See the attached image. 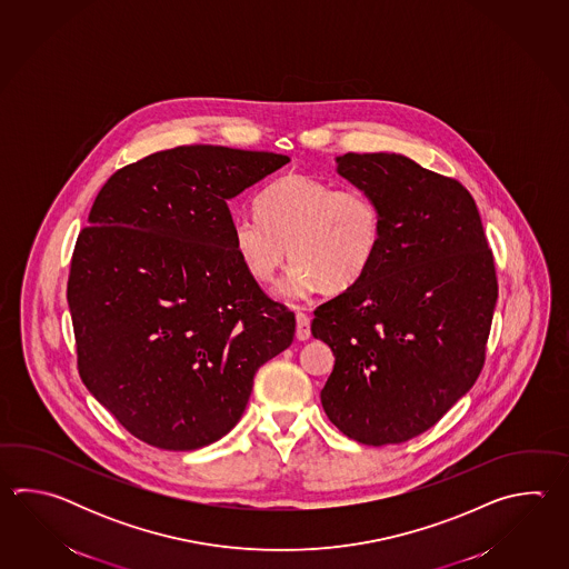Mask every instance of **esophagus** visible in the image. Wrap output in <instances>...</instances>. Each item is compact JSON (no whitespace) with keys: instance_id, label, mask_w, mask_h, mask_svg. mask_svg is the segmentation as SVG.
<instances>
[{"instance_id":"1","label":"esophagus","mask_w":569,"mask_h":569,"mask_svg":"<svg viewBox=\"0 0 569 569\" xmlns=\"http://www.w3.org/2000/svg\"><path fill=\"white\" fill-rule=\"evenodd\" d=\"M311 338V321L307 315L297 311V339L305 341Z\"/></svg>"}]
</instances>
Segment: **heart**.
I'll list each match as a JSON object with an SVG mask.
<instances>
[{"label":"heart","mask_w":569,"mask_h":569,"mask_svg":"<svg viewBox=\"0 0 569 569\" xmlns=\"http://www.w3.org/2000/svg\"><path fill=\"white\" fill-rule=\"evenodd\" d=\"M382 230V211L368 191L284 174L258 194L256 216L233 219L231 242L262 284L277 280L289 249L295 267L284 295L307 297L358 284L378 258Z\"/></svg>","instance_id":"heart-1"}]
</instances>
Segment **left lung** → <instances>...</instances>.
<instances>
[{
	"instance_id": "obj_1",
	"label": "left lung",
	"mask_w": 569,
	"mask_h": 569,
	"mask_svg": "<svg viewBox=\"0 0 569 569\" xmlns=\"http://www.w3.org/2000/svg\"><path fill=\"white\" fill-rule=\"evenodd\" d=\"M336 162L375 197L385 230L368 274L315 309L311 333L336 356L321 405L358 443H402L433 427L482 370L495 258L460 182L402 154Z\"/></svg>"
}]
</instances>
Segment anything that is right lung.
I'll return each instance as SVG.
<instances>
[{"mask_svg":"<svg viewBox=\"0 0 569 569\" xmlns=\"http://www.w3.org/2000/svg\"><path fill=\"white\" fill-rule=\"evenodd\" d=\"M289 157L177 146L109 177L74 243L67 301L89 392L133 437L169 451L240 421L256 370L292 343L231 242L228 201Z\"/></svg>","mask_w":569,"mask_h":569,"instance_id":"obj_1","label":"right lung"}]
</instances>
